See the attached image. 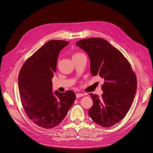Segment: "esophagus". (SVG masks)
<instances>
[{"instance_id": "34e87169", "label": "esophagus", "mask_w": 153, "mask_h": 153, "mask_svg": "<svg viewBox=\"0 0 153 153\" xmlns=\"http://www.w3.org/2000/svg\"><path fill=\"white\" fill-rule=\"evenodd\" d=\"M84 95L83 94H81V93H78V94H76V98H79L81 97H83Z\"/></svg>"}]
</instances>
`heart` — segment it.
Returning a JSON list of instances; mask_svg holds the SVG:
<instances>
[{
    "mask_svg": "<svg viewBox=\"0 0 153 153\" xmlns=\"http://www.w3.org/2000/svg\"><path fill=\"white\" fill-rule=\"evenodd\" d=\"M81 54H82V53H75V54H74L73 56H72V58H73V57H76V56H79V55H81Z\"/></svg>",
    "mask_w": 153,
    "mask_h": 153,
    "instance_id": "heart-1",
    "label": "heart"
}]
</instances>
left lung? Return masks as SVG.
Segmentation results:
<instances>
[{"label":"left lung","mask_w":153,"mask_h":153,"mask_svg":"<svg viewBox=\"0 0 153 153\" xmlns=\"http://www.w3.org/2000/svg\"><path fill=\"white\" fill-rule=\"evenodd\" d=\"M90 59L91 73L104 79L100 98L89 94L93 105L89 115L102 127H110L125 117L137 89V80L129 62L107 40L100 38L83 39L76 42Z\"/></svg>","instance_id":"obj_1"}]
</instances>
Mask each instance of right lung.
Listing matches in <instances>:
<instances>
[{"label":"right lung","instance_id":"obj_1","mask_svg":"<svg viewBox=\"0 0 153 153\" xmlns=\"http://www.w3.org/2000/svg\"><path fill=\"white\" fill-rule=\"evenodd\" d=\"M69 43L57 39L46 42L23 64L19 75V90L24 110L32 122L46 129L58 126L76 99L72 91L53 92L52 78L58 55Z\"/></svg>","mask_w":153,"mask_h":153}]
</instances>
